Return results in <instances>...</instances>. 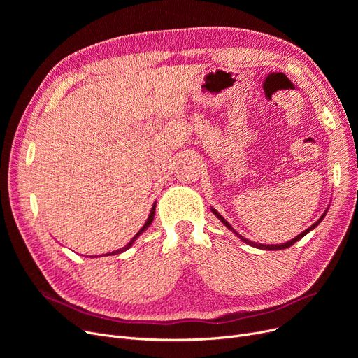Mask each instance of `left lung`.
<instances>
[{
  "instance_id": "8db88e82",
  "label": "left lung",
  "mask_w": 358,
  "mask_h": 358,
  "mask_svg": "<svg viewBox=\"0 0 358 358\" xmlns=\"http://www.w3.org/2000/svg\"><path fill=\"white\" fill-rule=\"evenodd\" d=\"M210 209H212L213 215H215V216H216V217H217V219H219V220H220V222L224 224V227H227L228 229H231V231H232V232H234V234H235V235H236V236H238L241 241L247 242L248 245H251V247H255V248H259V250H271V251H277V250H286V248L292 247L294 242H297L299 239H302V238H303L306 234H309L312 229H315V228L317 227V224L322 222V219L327 216V212H328V209H327V210H325V213H324L321 217H319V219H317V220H316V222L312 224V227H309L306 231H303L302 234L297 235L296 238H293V239H290V241H287V242H285V243H278V245H266V243H257V242H252V241H250V239H247V238H243L242 235H239V234H238V232H236V231H235V229L231 227V223H229L227 219H224V217H223V216H222L219 212H216V209H213V208H210Z\"/></svg>"
}]
</instances>
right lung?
<instances>
[{
  "label": "right lung",
  "instance_id": "add662e5",
  "mask_svg": "<svg viewBox=\"0 0 358 358\" xmlns=\"http://www.w3.org/2000/svg\"><path fill=\"white\" fill-rule=\"evenodd\" d=\"M155 208H157V204L154 203V206H152V209H150V213H149V216H148V219H146V222H145V224L143 227L141 228V231L131 238L129 242H127V245H124L123 248H120V250H117V251H113V252H108V254H106V255H117V254H120V252H123V251H126V250H129L131 245H134V242L150 227V223H152V220H154V215H155Z\"/></svg>",
  "mask_w": 358,
  "mask_h": 358
}]
</instances>
